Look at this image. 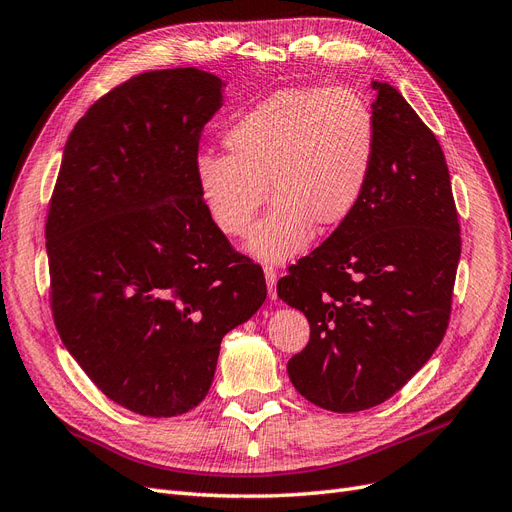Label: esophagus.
I'll return each mask as SVG.
<instances>
[{
	"instance_id": "1",
	"label": "esophagus",
	"mask_w": 512,
	"mask_h": 512,
	"mask_svg": "<svg viewBox=\"0 0 512 512\" xmlns=\"http://www.w3.org/2000/svg\"><path fill=\"white\" fill-rule=\"evenodd\" d=\"M263 274H266V280H268L270 297L276 299V270L272 266H266V268H263Z\"/></svg>"
}]
</instances>
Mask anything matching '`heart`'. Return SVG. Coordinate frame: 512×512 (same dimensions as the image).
<instances>
[{
	"label": "heart",
	"mask_w": 512,
	"mask_h": 512,
	"mask_svg": "<svg viewBox=\"0 0 512 512\" xmlns=\"http://www.w3.org/2000/svg\"><path fill=\"white\" fill-rule=\"evenodd\" d=\"M230 154L196 160L200 196L213 223L244 238L270 196L272 213L251 240L261 261H287L314 227L333 232L363 202L377 160V122L350 88H289L263 99L225 130Z\"/></svg>",
	"instance_id": "obj_1"
}]
</instances>
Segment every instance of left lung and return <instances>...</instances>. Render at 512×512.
Listing matches in <instances>:
<instances>
[{
    "instance_id": "left-lung-1",
    "label": "left lung",
    "mask_w": 512,
    "mask_h": 512,
    "mask_svg": "<svg viewBox=\"0 0 512 512\" xmlns=\"http://www.w3.org/2000/svg\"><path fill=\"white\" fill-rule=\"evenodd\" d=\"M377 160L354 215L278 280L306 314L310 342L289 377L335 413L388 401L439 348L460 261V223L443 149L386 82H373Z\"/></svg>"
}]
</instances>
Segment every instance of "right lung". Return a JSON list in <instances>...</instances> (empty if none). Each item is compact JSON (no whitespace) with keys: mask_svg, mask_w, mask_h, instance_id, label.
I'll return each instance as SVG.
<instances>
[{"mask_svg":"<svg viewBox=\"0 0 512 512\" xmlns=\"http://www.w3.org/2000/svg\"><path fill=\"white\" fill-rule=\"evenodd\" d=\"M221 88L213 73L177 67L109 90L73 126L50 198L56 331L105 396L149 418L204 399L223 335L268 295L196 181Z\"/></svg>","mask_w":512,"mask_h":512,"instance_id":"add662e5","label":"right lung"}]
</instances>
